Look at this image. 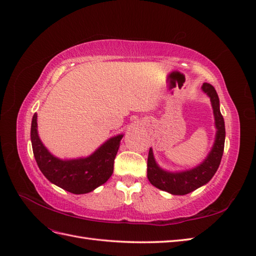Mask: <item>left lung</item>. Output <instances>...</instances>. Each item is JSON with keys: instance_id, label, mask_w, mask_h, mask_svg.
<instances>
[{"instance_id": "obj_1", "label": "left lung", "mask_w": 256, "mask_h": 256, "mask_svg": "<svg viewBox=\"0 0 256 256\" xmlns=\"http://www.w3.org/2000/svg\"><path fill=\"white\" fill-rule=\"evenodd\" d=\"M202 90L204 93L208 95L210 102H212L214 117V127L217 129L214 146L205 160L200 166L190 170H185V171L180 172H170L158 166L151 148L149 156H148V180L156 188L168 192L172 195H186L192 190L200 188V186L207 184L212 178L214 173L217 172L221 162V158H222L224 154L226 128L224 117L220 112L218 94L212 85L209 83H204Z\"/></svg>"}]
</instances>
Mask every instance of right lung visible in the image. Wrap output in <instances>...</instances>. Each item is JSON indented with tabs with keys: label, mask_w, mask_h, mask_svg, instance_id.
Masks as SVG:
<instances>
[{
	"label": "right lung",
	"mask_w": 256,
	"mask_h": 256,
	"mask_svg": "<svg viewBox=\"0 0 256 256\" xmlns=\"http://www.w3.org/2000/svg\"><path fill=\"white\" fill-rule=\"evenodd\" d=\"M124 134L110 138L86 158L62 160L48 151L37 130V114L30 128L32 152L38 168L51 183L72 194H86L106 183L114 171V160Z\"/></svg>",
	"instance_id": "add662e5"
}]
</instances>
